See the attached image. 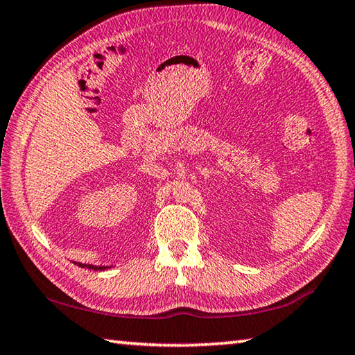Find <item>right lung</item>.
Masks as SVG:
<instances>
[{"label":"right lung","instance_id":"obj_1","mask_svg":"<svg viewBox=\"0 0 355 355\" xmlns=\"http://www.w3.org/2000/svg\"><path fill=\"white\" fill-rule=\"evenodd\" d=\"M78 266L87 268V269H94V271H105V269H107V266H94V264H83V263L78 264Z\"/></svg>","mask_w":355,"mask_h":355}]
</instances>
